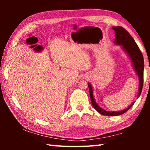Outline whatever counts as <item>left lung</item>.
Listing matches in <instances>:
<instances>
[{
    "label": "left lung",
    "mask_w": 150,
    "mask_h": 150,
    "mask_svg": "<svg viewBox=\"0 0 150 150\" xmlns=\"http://www.w3.org/2000/svg\"><path fill=\"white\" fill-rule=\"evenodd\" d=\"M115 32V42L116 44H120L122 45V47L126 52L128 53L129 56L130 57L132 62L133 63L134 69L136 70L137 75H138L139 77V92L138 97L142 93V87H143V83H144V57L142 55V53L139 50V47L134 40L132 37L131 36L129 32L127 31L126 29H124L123 27H112V28ZM88 88H89L90 92V97L92 105L98 112H99L100 115H105V116H118L121 115L122 114L125 113L126 112L128 111L132 106H133L134 103L128 107V108L125 110L118 111V112H109L106 111L104 109L101 108L98 106L97 104L96 103L95 99L93 98V89L91 87V85L88 83Z\"/></svg>",
    "instance_id": "1"
}]
</instances>
